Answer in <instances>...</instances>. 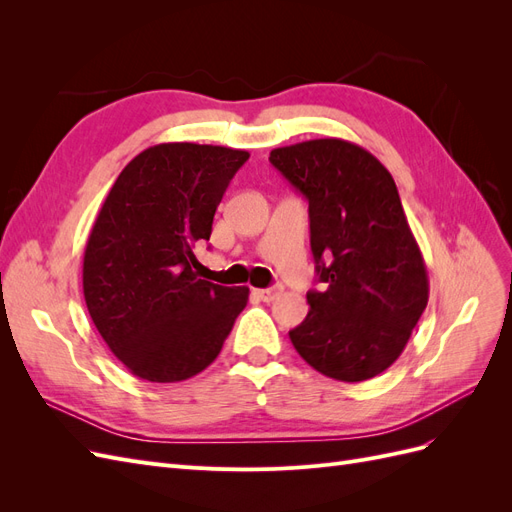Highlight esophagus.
<instances>
[{
    "label": "esophagus",
    "instance_id": "obj_1",
    "mask_svg": "<svg viewBox=\"0 0 512 512\" xmlns=\"http://www.w3.org/2000/svg\"><path fill=\"white\" fill-rule=\"evenodd\" d=\"M254 294H256L260 301L271 303V301H275L277 297H280L282 290L280 288H260V290H254Z\"/></svg>",
    "mask_w": 512,
    "mask_h": 512
}]
</instances>
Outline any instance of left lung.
I'll return each instance as SVG.
<instances>
[{"label":"left lung","instance_id":"obj_1","mask_svg":"<svg viewBox=\"0 0 512 512\" xmlns=\"http://www.w3.org/2000/svg\"><path fill=\"white\" fill-rule=\"evenodd\" d=\"M271 164L309 203L322 292L290 342L320 374L363 382L404 352L429 299L427 267L397 185L378 158L342 138L277 147Z\"/></svg>","mask_w":512,"mask_h":512}]
</instances>
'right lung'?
<instances>
[{
	"mask_svg": "<svg viewBox=\"0 0 512 512\" xmlns=\"http://www.w3.org/2000/svg\"><path fill=\"white\" fill-rule=\"evenodd\" d=\"M247 158L218 145H153L108 192L85 245L83 294L106 346L134 376L200 374L247 305L250 288L200 280L194 256Z\"/></svg>",
	"mask_w": 512,
	"mask_h": 512,
	"instance_id": "1",
	"label": "right lung"
}]
</instances>
